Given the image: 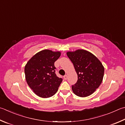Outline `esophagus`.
Here are the masks:
<instances>
[{
    "label": "esophagus",
    "instance_id": "34e87169",
    "mask_svg": "<svg viewBox=\"0 0 125 125\" xmlns=\"http://www.w3.org/2000/svg\"><path fill=\"white\" fill-rule=\"evenodd\" d=\"M64 78L65 80H67V79H68V76H67V75H65L64 76Z\"/></svg>",
    "mask_w": 125,
    "mask_h": 125
}]
</instances>
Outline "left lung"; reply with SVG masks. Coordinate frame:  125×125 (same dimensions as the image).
Segmentation results:
<instances>
[{"label": "left lung", "instance_id": "left-lung-1", "mask_svg": "<svg viewBox=\"0 0 125 125\" xmlns=\"http://www.w3.org/2000/svg\"><path fill=\"white\" fill-rule=\"evenodd\" d=\"M78 75V81L72 85L73 92L81 97L92 94L103 80L104 68L101 61L92 53L85 50L67 52Z\"/></svg>", "mask_w": 125, "mask_h": 125}]
</instances>
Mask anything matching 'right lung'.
<instances>
[{
  "label": "right lung",
  "mask_w": 125,
  "mask_h": 125,
  "mask_svg": "<svg viewBox=\"0 0 125 125\" xmlns=\"http://www.w3.org/2000/svg\"><path fill=\"white\" fill-rule=\"evenodd\" d=\"M60 51L44 50L34 55L24 67L26 80L33 92L42 98H49L57 92L62 79L55 74L54 63Z\"/></svg>",
  "instance_id": "1"
}]
</instances>
